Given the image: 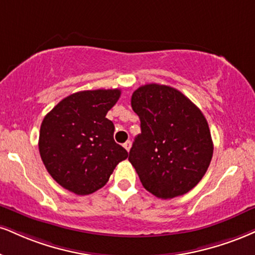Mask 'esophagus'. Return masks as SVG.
Masks as SVG:
<instances>
[{
	"label": "esophagus",
	"mask_w": 255,
	"mask_h": 255,
	"mask_svg": "<svg viewBox=\"0 0 255 255\" xmlns=\"http://www.w3.org/2000/svg\"><path fill=\"white\" fill-rule=\"evenodd\" d=\"M130 146H131V142H130L129 140H127V141H126V142L124 143V147H125L126 149H127V151H129V149H130Z\"/></svg>",
	"instance_id": "34e87169"
}]
</instances>
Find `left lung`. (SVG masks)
<instances>
[{"instance_id": "obj_1", "label": "left lung", "mask_w": 255, "mask_h": 255, "mask_svg": "<svg viewBox=\"0 0 255 255\" xmlns=\"http://www.w3.org/2000/svg\"><path fill=\"white\" fill-rule=\"evenodd\" d=\"M141 134L128 160L143 188L167 199L194 189L213 158L214 145L203 113L177 89L152 83L131 95Z\"/></svg>"}]
</instances>
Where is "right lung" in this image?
I'll return each instance as SVG.
<instances>
[{
	"label": "right lung",
	"instance_id": "add662e5",
	"mask_svg": "<svg viewBox=\"0 0 255 255\" xmlns=\"http://www.w3.org/2000/svg\"><path fill=\"white\" fill-rule=\"evenodd\" d=\"M120 96V89L79 91L61 100L42 120L40 157L64 189L93 194L127 159L128 152L114 140V124L106 118Z\"/></svg>",
	"mask_w": 255,
	"mask_h": 255
}]
</instances>
